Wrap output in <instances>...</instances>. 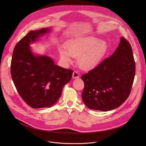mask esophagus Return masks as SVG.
Instances as JSON below:
<instances>
[{"instance_id": "obj_1", "label": "esophagus", "mask_w": 146, "mask_h": 146, "mask_svg": "<svg viewBox=\"0 0 146 146\" xmlns=\"http://www.w3.org/2000/svg\"><path fill=\"white\" fill-rule=\"evenodd\" d=\"M72 78L74 79H76L79 78V74L77 71H74L72 74Z\"/></svg>"}]
</instances>
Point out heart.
I'll return each mask as SVG.
<instances>
[{"instance_id": "1", "label": "heart", "mask_w": 146, "mask_h": 146, "mask_svg": "<svg viewBox=\"0 0 146 146\" xmlns=\"http://www.w3.org/2000/svg\"><path fill=\"white\" fill-rule=\"evenodd\" d=\"M65 47L66 51L60 49L61 58L66 62H71V56L78 57V64L84 69L96 67L107 50L106 42L93 36L68 40Z\"/></svg>"}]
</instances>
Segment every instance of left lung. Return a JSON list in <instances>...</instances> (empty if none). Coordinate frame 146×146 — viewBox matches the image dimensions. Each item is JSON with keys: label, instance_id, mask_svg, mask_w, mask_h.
I'll list each match as a JSON object with an SVG mask.
<instances>
[{"label": "left lung", "instance_id": "1", "mask_svg": "<svg viewBox=\"0 0 146 146\" xmlns=\"http://www.w3.org/2000/svg\"><path fill=\"white\" fill-rule=\"evenodd\" d=\"M135 74V63L130 43L120 38L118 47L108 58L82 76V99L91 110L108 111L128 98Z\"/></svg>", "mask_w": 146, "mask_h": 146}]
</instances>
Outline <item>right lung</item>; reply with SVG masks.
I'll use <instances>...</instances> for the list:
<instances>
[{
    "instance_id": "1",
    "label": "right lung",
    "mask_w": 146,
    "mask_h": 146,
    "mask_svg": "<svg viewBox=\"0 0 146 146\" xmlns=\"http://www.w3.org/2000/svg\"><path fill=\"white\" fill-rule=\"evenodd\" d=\"M50 31L51 28L30 31L13 50L11 65L13 82L23 100L34 108L55 104L72 76V70L56 65L51 57L35 54L31 50L30 44Z\"/></svg>"
}]
</instances>
